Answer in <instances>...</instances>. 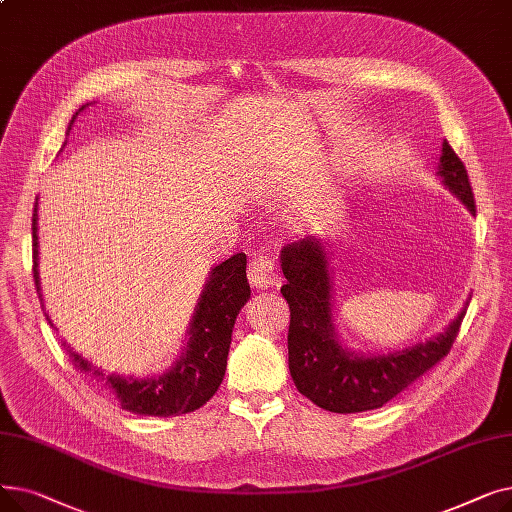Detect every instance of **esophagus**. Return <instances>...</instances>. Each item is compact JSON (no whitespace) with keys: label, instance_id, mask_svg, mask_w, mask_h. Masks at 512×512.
<instances>
[{"label":"esophagus","instance_id":"34e87169","mask_svg":"<svg viewBox=\"0 0 512 512\" xmlns=\"http://www.w3.org/2000/svg\"><path fill=\"white\" fill-rule=\"evenodd\" d=\"M249 282L253 288L265 290L270 286H278L280 278H278V265L272 257L265 255H257L251 263H249Z\"/></svg>","mask_w":512,"mask_h":512}]
</instances>
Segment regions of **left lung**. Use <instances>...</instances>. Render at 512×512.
<instances>
[{
	"instance_id": "8db88e82",
	"label": "left lung",
	"mask_w": 512,
	"mask_h": 512,
	"mask_svg": "<svg viewBox=\"0 0 512 512\" xmlns=\"http://www.w3.org/2000/svg\"><path fill=\"white\" fill-rule=\"evenodd\" d=\"M438 174L475 213L467 168L446 141ZM282 272L286 284L280 292L290 307V375L303 396L332 413L348 415L384 407L450 353L465 317V311H461L444 334L402 353L357 357L334 340L330 274L321 242L317 238H303L286 245L282 249Z\"/></svg>"
}]
</instances>
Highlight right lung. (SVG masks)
Masks as SVG:
<instances>
[{
  "mask_svg": "<svg viewBox=\"0 0 512 512\" xmlns=\"http://www.w3.org/2000/svg\"><path fill=\"white\" fill-rule=\"evenodd\" d=\"M85 107L87 105L80 107V110H85ZM33 278L41 297L37 270V205L33 211ZM249 297L251 288L247 280L245 253H236L220 265H215L201 294L191 332H188L191 338H188L186 353L172 371L153 380H126L114 373L107 375L74 353L66 342L64 348L72 367L83 373L95 388L116 398L124 411L151 417L186 415L201 409L218 392L226 373L234 321ZM45 319L51 324L47 313Z\"/></svg>",
  "mask_w": 512,
  "mask_h": 512,
  "instance_id": "obj_1",
  "label": "right lung"
}]
</instances>
